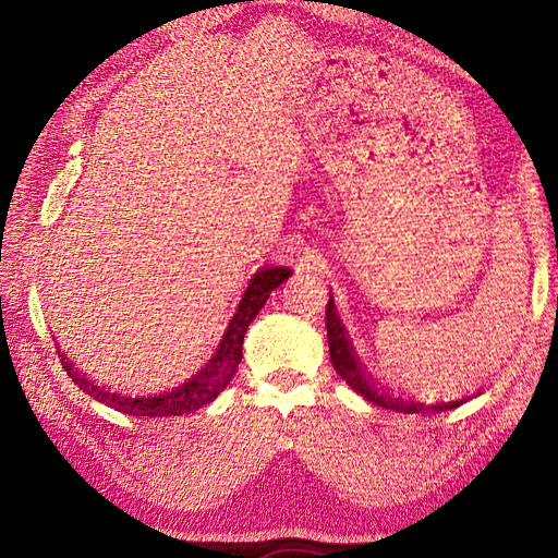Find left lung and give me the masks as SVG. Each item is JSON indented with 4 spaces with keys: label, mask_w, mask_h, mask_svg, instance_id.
<instances>
[{
    "label": "left lung",
    "mask_w": 558,
    "mask_h": 558,
    "mask_svg": "<svg viewBox=\"0 0 558 558\" xmlns=\"http://www.w3.org/2000/svg\"><path fill=\"white\" fill-rule=\"evenodd\" d=\"M326 330H328V352H330V362H333L336 372L340 378H345L348 386L354 390V393L362 396L364 400L374 402L378 408L402 412V414H417V412H446L462 405V400H450V402H420V400H410L402 398L393 390H386L381 386H376L369 376L364 374L360 360L354 357V348L352 340L348 338V330L342 326L340 316L336 312V302H333V292H330V300L326 306Z\"/></svg>",
    "instance_id": "obj_1"
}]
</instances>
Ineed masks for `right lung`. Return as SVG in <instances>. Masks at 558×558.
Returning a JSON list of instances; mask_svg holds the SVG:
<instances>
[{
  "label": "right lung",
  "mask_w": 558,
  "mask_h": 558,
  "mask_svg": "<svg viewBox=\"0 0 558 558\" xmlns=\"http://www.w3.org/2000/svg\"><path fill=\"white\" fill-rule=\"evenodd\" d=\"M290 276L292 270L286 266L258 268L252 280H248L240 304H236V312L230 318V326L225 330L216 354H213L204 369L196 372L189 381L172 390H165V393L132 398L117 393V390H108L105 386H96L88 376L78 374L74 369V364H71L64 354H59L64 372L83 393L96 398L102 405L114 408L124 414H134V417H177V414L196 412L198 408H204L208 402L216 400L225 390V386L232 381L236 366L242 362V342L248 324L254 322V316L260 312V306L266 304L270 292L276 290L280 282H286Z\"/></svg>",
  "instance_id": "right-lung-1"
}]
</instances>
